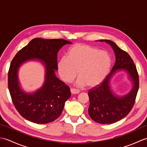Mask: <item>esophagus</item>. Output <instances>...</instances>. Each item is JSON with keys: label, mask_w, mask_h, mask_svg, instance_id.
Instances as JSON below:
<instances>
[{"label": "esophagus", "mask_w": 147, "mask_h": 147, "mask_svg": "<svg viewBox=\"0 0 147 147\" xmlns=\"http://www.w3.org/2000/svg\"><path fill=\"white\" fill-rule=\"evenodd\" d=\"M71 93H72V94H78V93H80V91L78 90L71 88Z\"/></svg>", "instance_id": "1"}]
</instances>
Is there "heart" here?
<instances>
[{"label": "heart", "instance_id": "1", "mask_svg": "<svg viewBox=\"0 0 147 147\" xmlns=\"http://www.w3.org/2000/svg\"><path fill=\"white\" fill-rule=\"evenodd\" d=\"M112 59L109 53L85 44H75L69 49L66 57L57 62L61 79L70 83L79 76L76 85L96 86L104 82L110 72Z\"/></svg>", "mask_w": 147, "mask_h": 147}]
</instances>
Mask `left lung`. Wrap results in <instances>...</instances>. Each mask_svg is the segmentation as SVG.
Segmentation results:
<instances>
[{
    "instance_id": "obj_1",
    "label": "left lung",
    "mask_w": 147,
    "mask_h": 147,
    "mask_svg": "<svg viewBox=\"0 0 147 147\" xmlns=\"http://www.w3.org/2000/svg\"><path fill=\"white\" fill-rule=\"evenodd\" d=\"M109 43L113 49L115 62L111 73L104 82L90 90L88 114L96 123L108 124L116 123L129 114L135 102L139 88V78L135 64L129 55L111 40H100ZM125 70L133 83L132 90L125 96H118L112 92L110 86L111 78L117 71Z\"/></svg>"
}]
</instances>
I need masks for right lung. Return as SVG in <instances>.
<instances>
[{
	"label": "right lung",
	"instance_id": "obj_1",
	"mask_svg": "<svg viewBox=\"0 0 147 147\" xmlns=\"http://www.w3.org/2000/svg\"><path fill=\"white\" fill-rule=\"evenodd\" d=\"M71 43L64 39L36 38L12 59L8 73V88L16 109L24 119L37 124H47L61 115L65 102L71 95L69 87L55 75L57 53L64 45ZM30 60H38L45 67V83L32 93L21 88L18 78L20 66Z\"/></svg>",
	"mask_w": 147,
	"mask_h": 147
}]
</instances>
